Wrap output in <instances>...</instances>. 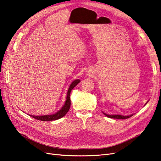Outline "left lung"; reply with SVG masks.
Wrapping results in <instances>:
<instances>
[{"label":"left lung","mask_w":161,"mask_h":161,"mask_svg":"<svg viewBox=\"0 0 161 161\" xmlns=\"http://www.w3.org/2000/svg\"><path fill=\"white\" fill-rule=\"evenodd\" d=\"M146 104H147V103H146ZM104 115H105L107 117H108V118H110L119 119H128V118H130V117H131V116L133 115H128V116H124V115H108V114H104Z\"/></svg>","instance_id":"8db88e82"}]
</instances>
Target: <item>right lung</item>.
<instances>
[{
    "label": "right lung",
    "mask_w": 161,
    "mask_h": 161,
    "mask_svg": "<svg viewBox=\"0 0 161 161\" xmlns=\"http://www.w3.org/2000/svg\"><path fill=\"white\" fill-rule=\"evenodd\" d=\"M80 80H75L72 82V84L70 85V87L69 89V91H68L67 92V97H66V100L65 102V104L64 106L62 107V108L58 111L57 113L53 115H42V116H36V115H31L33 118H35L37 120H41L43 121H53V120H56L60 118H62V117H64L66 114L67 112L69 111L70 108V92L71 91L75 88V87L76 86L77 84H79Z\"/></svg>",
    "instance_id": "obj_1"
}]
</instances>
